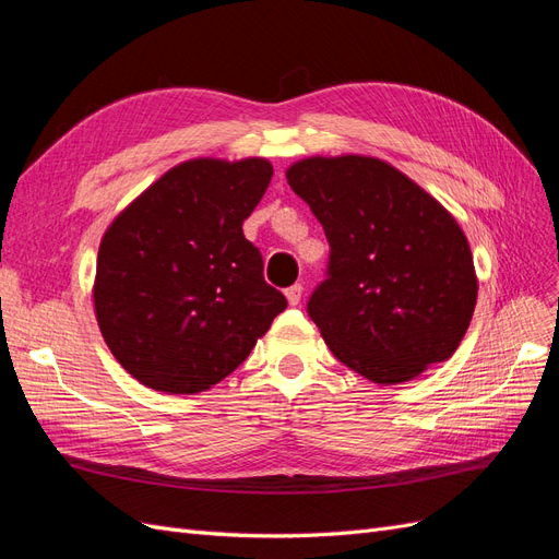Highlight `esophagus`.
Here are the masks:
<instances>
[{"mask_svg": "<svg viewBox=\"0 0 559 559\" xmlns=\"http://www.w3.org/2000/svg\"><path fill=\"white\" fill-rule=\"evenodd\" d=\"M284 296H286V302H289L292 308H294V306H298V302H300V296H302V286H300V284L289 286V289L284 292Z\"/></svg>", "mask_w": 559, "mask_h": 559, "instance_id": "1", "label": "esophagus"}]
</instances>
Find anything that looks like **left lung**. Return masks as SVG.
<instances>
[{
  "instance_id": "obj_1",
  "label": "left lung",
  "mask_w": 559,
  "mask_h": 559,
  "mask_svg": "<svg viewBox=\"0 0 559 559\" xmlns=\"http://www.w3.org/2000/svg\"><path fill=\"white\" fill-rule=\"evenodd\" d=\"M331 247L308 312L333 357L376 384H401L460 347L478 300L456 218L394 165L310 156L286 167Z\"/></svg>"
}]
</instances>
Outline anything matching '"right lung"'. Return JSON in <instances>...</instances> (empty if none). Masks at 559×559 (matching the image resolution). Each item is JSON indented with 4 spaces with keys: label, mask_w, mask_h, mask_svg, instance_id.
<instances>
[{
    "label": "right lung",
    "mask_w": 559,
    "mask_h": 559,
    "mask_svg": "<svg viewBox=\"0 0 559 559\" xmlns=\"http://www.w3.org/2000/svg\"><path fill=\"white\" fill-rule=\"evenodd\" d=\"M273 165L191 158L116 214L93 306L116 361L148 389L200 394L238 368L286 308L242 233Z\"/></svg>",
    "instance_id": "right-lung-1"
}]
</instances>
